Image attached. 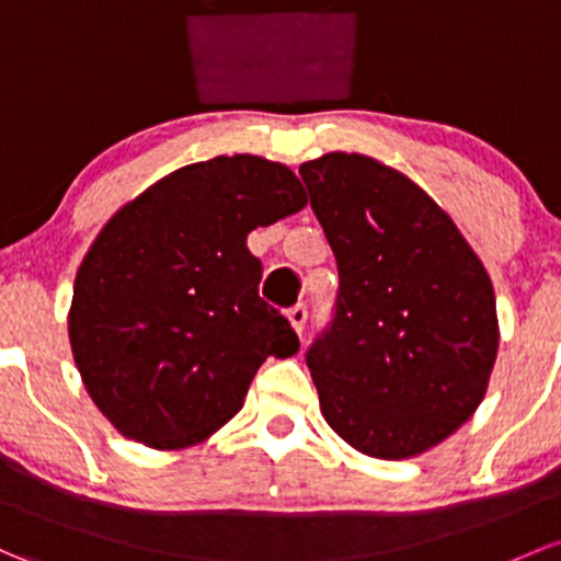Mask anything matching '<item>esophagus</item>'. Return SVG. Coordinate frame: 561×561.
Here are the masks:
<instances>
[{
	"instance_id": "esophagus-1",
	"label": "esophagus",
	"mask_w": 561,
	"mask_h": 561,
	"mask_svg": "<svg viewBox=\"0 0 561 561\" xmlns=\"http://www.w3.org/2000/svg\"><path fill=\"white\" fill-rule=\"evenodd\" d=\"M287 320H290L293 330H296L298 335H304V328H306V320H309V311H306L304 304L293 306L290 311H287Z\"/></svg>"
}]
</instances>
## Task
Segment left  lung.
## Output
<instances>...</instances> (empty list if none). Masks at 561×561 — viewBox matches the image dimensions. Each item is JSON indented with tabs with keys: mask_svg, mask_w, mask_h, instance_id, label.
<instances>
[{
	"mask_svg": "<svg viewBox=\"0 0 561 561\" xmlns=\"http://www.w3.org/2000/svg\"><path fill=\"white\" fill-rule=\"evenodd\" d=\"M300 176L339 263L335 317L306 352L322 416L368 457H416L486 394L500 344L492 279L398 169L328 152Z\"/></svg>",
	"mask_w": 561,
	"mask_h": 561,
	"instance_id": "1",
	"label": "left lung"
}]
</instances>
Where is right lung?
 Returning <instances> with one entry per match:
<instances>
[{"label": "right lung", "mask_w": 561, "mask_h": 561, "mask_svg": "<svg viewBox=\"0 0 561 561\" xmlns=\"http://www.w3.org/2000/svg\"><path fill=\"white\" fill-rule=\"evenodd\" d=\"M306 206L285 163L217 156L115 211L75 276L69 344L88 394L150 449L202 444L233 420L265 357L298 335L257 296L247 236Z\"/></svg>", "instance_id": "right-lung-1"}]
</instances>
